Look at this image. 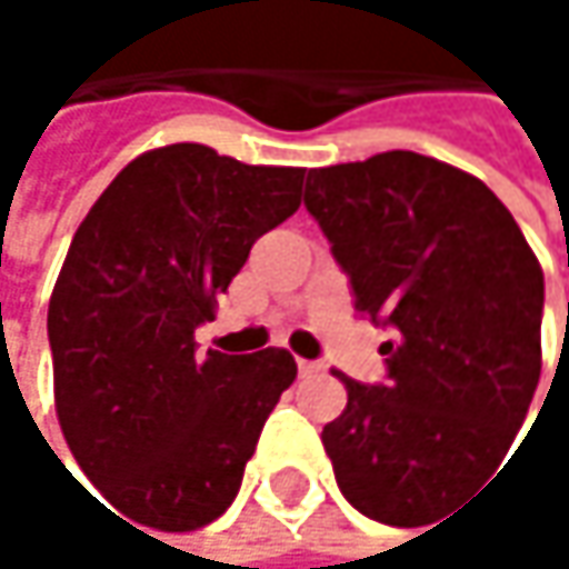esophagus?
I'll return each instance as SVG.
<instances>
[{
  "instance_id": "esophagus-1",
  "label": "esophagus",
  "mask_w": 569,
  "mask_h": 569,
  "mask_svg": "<svg viewBox=\"0 0 569 569\" xmlns=\"http://www.w3.org/2000/svg\"><path fill=\"white\" fill-rule=\"evenodd\" d=\"M326 366L322 362H309V359H299V376H322Z\"/></svg>"
}]
</instances>
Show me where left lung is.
Instances as JSON below:
<instances>
[{
  "label": "left lung",
  "instance_id": "8db88e82",
  "mask_svg": "<svg viewBox=\"0 0 569 569\" xmlns=\"http://www.w3.org/2000/svg\"><path fill=\"white\" fill-rule=\"evenodd\" d=\"M306 210L356 312L396 332L386 386L336 372L346 411L322 445L346 501L421 527L491 475L540 382L543 273L511 210L471 173L386 151L306 177Z\"/></svg>",
  "mask_w": 569,
  "mask_h": 569
}]
</instances>
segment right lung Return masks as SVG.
<instances>
[{
    "label": "right lung",
    "instance_id": "add662e5",
    "mask_svg": "<svg viewBox=\"0 0 569 569\" xmlns=\"http://www.w3.org/2000/svg\"><path fill=\"white\" fill-rule=\"evenodd\" d=\"M302 173L168 144L134 158L74 230L49 302L58 425L138 523L180 533L227 511L296 379L286 349L197 356L193 329L299 210Z\"/></svg>",
    "mask_w": 569,
    "mask_h": 569
}]
</instances>
